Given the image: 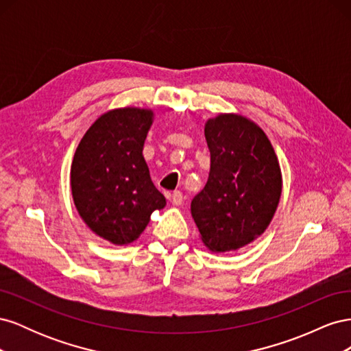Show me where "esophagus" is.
I'll return each mask as SVG.
<instances>
[{
  "label": "esophagus",
  "mask_w": 351,
  "mask_h": 351,
  "mask_svg": "<svg viewBox=\"0 0 351 351\" xmlns=\"http://www.w3.org/2000/svg\"><path fill=\"white\" fill-rule=\"evenodd\" d=\"M171 202H173V205H176V206H180L184 202V196H183V193L182 192H174L173 193V196H171Z\"/></svg>",
  "instance_id": "34e87169"
}]
</instances>
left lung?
Returning <instances> with one entry per match:
<instances>
[{"instance_id":"obj_1","label":"left lung","mask_w":351,"mask_h":351,"mask_svg":"<svg viewBox=\"0 0 351 351\" xmlns=\"http://www.w3.org/2000/svg\"><path fill=\"white\" fill-rule=\"evenodd\" d=\"M205 137L209 177L190 210L209 250H237L258 239L277 210L282 190L278 158L261 127L243 115L209 119Z\"/></svg>"}]
</instances>
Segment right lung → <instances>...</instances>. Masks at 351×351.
Masks as SVG:
<instances>
[{
	"instance_id": "right-lung-1",
	"label": "right lung",
	"mask_w": 351,
	"mask_h": 351,
	"mask_svg": "<svg viewBox=\"0 0 351 351\" xmlns=\"http://www.w3.org/2000/svg\"><path fill=\"white\" fill-rule=\"evenodd\" d=\"M151 110L102 114L84 133L71 164V193L79 215L95 234L117 246L142 234L151 214L165 206L143 158Z\"/></svg>"
}]
</instances>
